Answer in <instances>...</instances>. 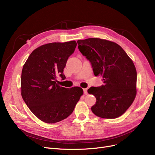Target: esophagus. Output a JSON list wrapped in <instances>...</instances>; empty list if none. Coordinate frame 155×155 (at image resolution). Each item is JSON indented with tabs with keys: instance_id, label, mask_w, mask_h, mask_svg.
Segmentation results:
<instances>
[{
	"instance_id": "34e87169",
	"label": "esophagus",
	"mask_w": 155,
	"mask_h": 155,
	"mask_svg": "<svg viewBox=\"0 0 155 155\" xmlns=\"http://www.w3.org/2000/svg\"><path fill=\"white\" fill-rule=\"evenodd\" d=\"M83 91H84V94H85V95H86V94H88V92H87V89H83Z\"/></svg>"
}]
</instances>
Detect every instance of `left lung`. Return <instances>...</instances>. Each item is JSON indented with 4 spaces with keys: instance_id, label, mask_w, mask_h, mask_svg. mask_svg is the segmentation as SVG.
I'll use <instances>...</instances> for the list:
<instances>
[{
    "instance_id": "8db88e82",
    "label": "left lung",
    "mask_w": 155,
    "mask_h": 155,
    "mask_svg": "<svg viewBox=\"0 0 155 155\" xmlns=\"http://www.w3.org/2000/svg\"><path fill=\"white\" fill-rule=\"evenodd\" d=\"M79 51L92 67L95 76H102L104 85L91 87L96 98L91 107L103 118H116L127 111L136 95L137 72L130 58L121 47L109 40L90 38L77 41Z\"/></svg>"
}]
</instances>
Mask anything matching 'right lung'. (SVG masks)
Returning a JSON list of instances; mask_svg holds the SVG:
<instances>
[{"label":"right lung","mask_w":155,"mask_h":155,"mask_svg":"<svg viewBox=\"0 0 155 155\" xmlns=\"http://www.w3.org/2000/svg\"><path fill=\"white\" fill-rule=\"evenodd\" d=\"M77 45L75 40L43 45L31 53L23 67V99L44 122L54 124L70 116L83 94L79 87L68 89L56 83L58 75L65 78L63 70Z\"/></svg>","instance_id":"right-lung-1"}]
</instances>
